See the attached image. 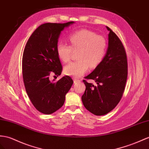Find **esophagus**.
Segmentation results:
<instances>
[{
    "instance_id": "obj_1",
    "label": "esophagus",
    "mask_w": 149,
    "mask_h": 149,
    "mask_svg": "<svg viewBox=\"0 0 149 149\" xmlns=\"http://www.w3.org/2000/svg\"><path fill=\"white\" fill-rule=\"evenodd\" d=\"M80 81V80H79V79H76V78H74V82L75 84V83H77V82H79Z\"/></svg>"
}]
</instances>
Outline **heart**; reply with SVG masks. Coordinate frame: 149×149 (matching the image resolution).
I'll return each mask as SVG.
<instances>
[{
    "instance_id": "obj_1",
    "label": "heart",
    "mask_w": 149,
    "mask_h": 149,
    "mask_svg": "<svg viewBox=\"0 0 149 149\" xmlns=\"http://www.w3.org/2000/svg\"><path fill=\"white\" fill-rule=\"evenodd\" d=\"M70 46L59 42L56 53L63 62L70 60L73 52H77V59L64 67L67 75L78 78L84 75L89 68L97 67L103 60L107 48V42L104 37L87 29H80L70 35Z\"/></svg>"
}]
</instances>
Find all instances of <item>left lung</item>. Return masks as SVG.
<instances>
[{"label":"left lung","mask_w":149,"mask_h":149,"mask_svg":"<svg viewBox=\"0 0 149 149\" xmlns=\"http://www.w3.org/2000/svg\"><path fill=\"white\" fill-rule=\"evenodd\" d=\"M108 47L103 60L84 80L86 91L82 96L84 107L97 116L104 115L116 107L123 96L127 79L128 64L125 49L119 38L108 26Z\"/></svg>","instance_id":"obj_1"}]
</instances>
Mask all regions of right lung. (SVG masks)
Here are the masks:
<instances>
[{"mask_svg":"<svg viewBox=\"0 0 149 149\" xmlns=\"http://www.w3.org/2000/svg\"><path fill=\"white\" fill-rule=\"evenodd\" d=\"M74 23L70 21L41 24L25 46L22 62L25 89L35 108L45 114H50L62 107L65 95L73 84V80L68 75L56 82L50 81L49 76L52 73L58 76L62 73L56 45L61 31Z\"/></svg>","mask_w":149,"mask_h":149,"instance_id":"1","label":"right lung"}]
</instances>
